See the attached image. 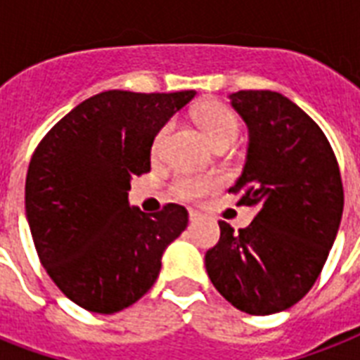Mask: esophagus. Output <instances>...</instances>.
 <instances>
[{
    "label": "esophagus",
    "instance_id": "obj_1",
    "mask_svg": "<svg viewBox=\"0 0 360 360\" xmlns=\"http://www.w3.org/2000/svg\"><path fill=\"white\" fill-rule=\"evenodd\" d=\"M188 217H191V224H198V222L202 220V214L198 213V211H191V213H188Z\"/></svg>",
    "mask_w": 360,
    "mask_h": 360
}]
</instances>
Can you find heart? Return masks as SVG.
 <instances>
[{"label": "heart", "mask_w": 360, "mask_h": 360, "mask_svg": "<svg viewBox=\"0 0 360 360\" xmlns=\"http://www.w3.org/2000/svg\"><path fill=\"white\" fill-rule=\"evenodd\" d=\"M196 120L200 127L203 129L205 136L214 147L219 146H231L239 136V121L233 115L230 108H226L222 104H205L198 110ZM169 124H166L160 132H158L153 151L157 153L164 143V138L168 134ZM213 186V179L209 177H198V175H183L177 177L174 183V192L177 196L185 198V200H192L205 194Z\"/></svg>", "instance_id": "1"}]
</instances>
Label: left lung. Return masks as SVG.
<instances>
[{
    "label": "left lung",
    "instance_id": "obj_1",
    "mask_svg": "<svg viewBox=\"0 0 360 360\" xmlns=\"http://www.w3.org/2000/svg\"><path fill=\"white\" fill-rule=\"evenodd\" d=\"M228 98L248 127L245 168L230 192L256 217L239 233L220 220L205 269L240 312L269 316L301 301L327 262L344 211L340 169L323 130L288 97Z\"/></svg>",
    "mask_w": 360,
    "mask_h": 360
}]
</instances>
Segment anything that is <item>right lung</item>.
<instances>
[{
	"label": "right lung",
	"mask_w": 360,
	"mask_h": 360,
	"mask_svg": "<svg viewBox=\"0 0 360 360\" xmlns=\"http://www.w3.org/2000/svg\"><path fill=\"white\" fill-rule=\"evenodd\" d=\"M196 91L98 93L53 124L25 177V217L42 267L78 307L115 314L151 290L188 213L168 203L130 207L134 175L151 169V146Z\"/></svg>",
	"instance_id": "add662e5"
}]
</instances>
